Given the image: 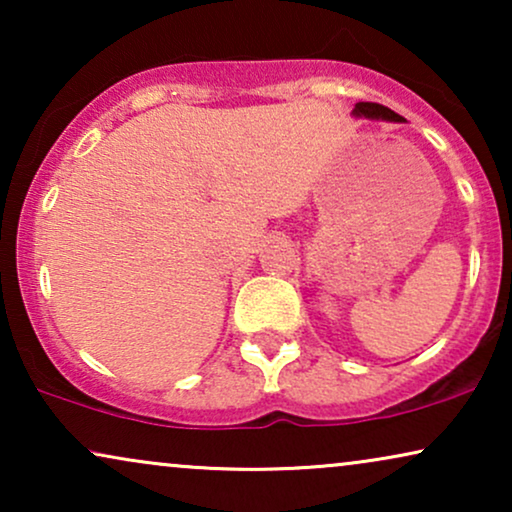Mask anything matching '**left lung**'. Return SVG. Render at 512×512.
Segmentation results:
<instances>
[{"instance_id": "1", "label": "left lung", "mask_w": 512, "mask_h": 512, "mask_svg": "<svg viewBox=\"0 0 512 512\" xmlns=\"http://www.w3.org/2000/svg\"><path fill=\"white\" fill-rule=\"evenodd\" d=\"M352 114L361 116V118H382V121H394V123L403 121L396 111H391L389 107H382V104H377V102H359L354 107Z\"/></svg>"}]
</instances>
